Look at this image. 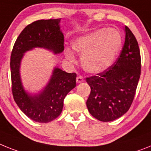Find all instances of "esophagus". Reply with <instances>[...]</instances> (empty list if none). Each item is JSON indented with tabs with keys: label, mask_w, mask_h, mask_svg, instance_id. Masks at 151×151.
Instances as JSON below:
<instances>
[{
	"label": "esophagus",
	"mask_w": 151,
	"mask_h": 151,
	"mask_svg": "<svg viewBox=\"0 0 151 151\" xmlns=\"http://www.w3.org/2000/svg\"><path fill=\"white\" fill-rule=\"evenodd\" d=\"M84 82V78H83V77L81 76H77L76 78V82L77 83H81V82Z\"/></svg>",
	"instance_id": "1"
}]
</instances>
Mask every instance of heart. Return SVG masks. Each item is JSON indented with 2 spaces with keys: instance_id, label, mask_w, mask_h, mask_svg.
I'll use <instances>...</instances> for the list:
<instances>
[{
  "instance_id": "heart-1",
  "label": "heart",
  "mask_w": 151,
  "mask_h": 151,
  "mask_svg": "<svg viewBox=\"0 0 151 151\" xmlns=\"http://www.w3.org/2000/svg\"><path fill=\"white\" fill-rule=\"evenodd\" d=\"M122 36L112 28H101L77 37L71 46L73 51L81 54V64L87 73H101L112 65L122 46ZM65 57L74 61V55L65 50Z\"/></svg>"
}]
</instances>
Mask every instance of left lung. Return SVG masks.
I'll return each mask as SVG.
<instances>
[{
	"label": "left lung",
	"mask_w": 151,
	"mask_h": 151,
	"mask_svg": "<svg viewBox=\"0 0 151 151\" xmlns=\"http://www.w3.org/2000/svg\"><path fill=\"white\" fill-rule=\"evenodd\" d=\"M125 42L120 56L109 68L86 78L91 92L86 101L90 114L101 122H111L129 110L140 76L138 43L125 26Z\"/></svg>",
	"instance_id": "left-lung-1"
}]
</instances>
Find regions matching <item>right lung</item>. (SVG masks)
I'll use <instances>...</instances> for the list:
<instances>
[{"label":"right lung","instance_id":"obj_1","mask_svg":"<svg viewBox=\"0 0 151 151\" xmlns=\"http://www.w3.org/2000/svg\"><path fill=\"white\" fill-rule=\"evenodd\" d=\"M60 19L40 20L23 29L13 47L11 75L14 99L20 110L34 122L48 123L61 114L63 101L76 86V74L55 68L50 82L38 95H31L23 88L20 65L24 52L35 47L50 50L55 54L64 50V37L60 30Z\"/></svg>","mask_w":151,"mask_h":151}]
</instances>
